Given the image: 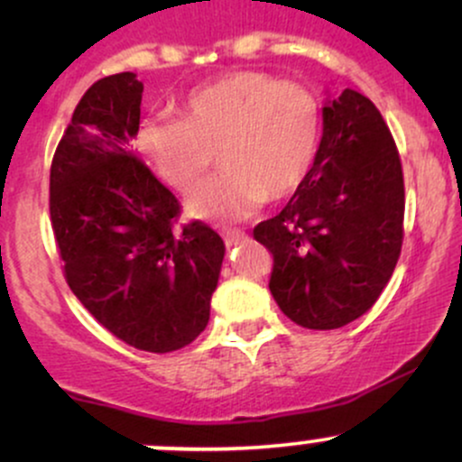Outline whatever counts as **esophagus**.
<instances>
[{"mask_svg":"<svg viewBox=\"0 0 462 462\" xmlns=\"http://www.w3.org/2000/svg\"><path fill=\"white\" fill-rule=\"evenodd\" d=\"M221 236H224V243L227 247H235L236 243H241L243 238H247L245 232L236 230V227H232V230H224V232H221Z\"/></svg>","mask_w":462,"mask_h":462,"instance_id":"esophagus-1","label":"esophagus"}]
</instances>
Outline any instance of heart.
Here are the masks:
<instances>
[{"mask_svg": "<svg viewBox=\"0 0 462 462\" xmlns=\"http://www.w3.org/2000/svg\"><path fill=\"white\" fill-rule=\"evenodd\" d=\"M182 119L143 124L136 145L169 187L190 193L217 161L221 171L189 201L208 221L245 219L301 187L321 143V108L309 88L263 71H232L193 88Z\"/></svg>", "mask_w": 462, "mask_h": 462, "instance_id": "1", "label": "heart"}]
</instances>
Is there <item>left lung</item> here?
Returning a JSON list of instances; mask_svg holds the SVG:
<instances>
[{"instance_id":"obj_1","label":"left lung","mask_w":462,"mask_h":462,"mask_svg":"<svg viewBox=\"0 0 462 462\" xmlns=\"http://www.w3.org/2000/svg\"><path fill=\"white\" fill-rule=\"evenodd\" d=\"M254 238L273 254L269 291L298 326L334 330L375 304L404 241V176L371 99L352 88L328 99L309 176Z\"/></svg>"}]
</instances>
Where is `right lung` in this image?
I'll list each match as a JSON object with an SVG mask.
<instances>
[{
	"label": "right lung",
	"instance_id": "right-lung-1",
	"mask_svg": "<svg viewBox=\"0 0 462 462\" xmlns=\"http://www.w3.org/2000/svg\"><path fill=\"white\" fill-rule=\"evenodd\" d=\"M143 82L124 71L82 95L50 171V215L73 295L143 352L189 346L210 319L226 245L213 227L176 230V195L130 143Z\"/></svg>",
	"mask_w": 462,
	"mask_h": 462
}]
</instances>
